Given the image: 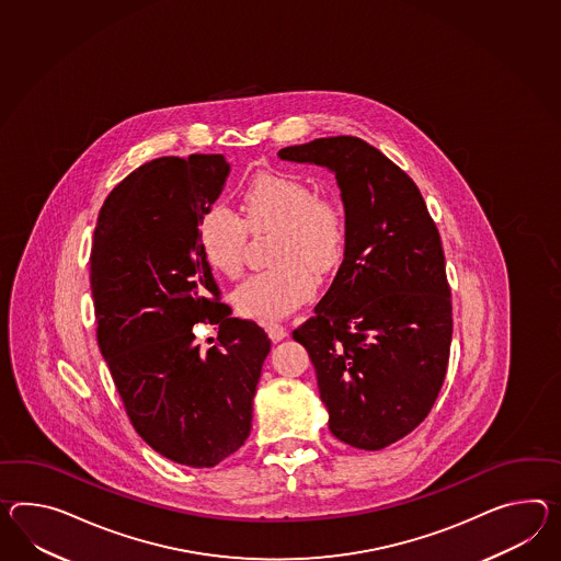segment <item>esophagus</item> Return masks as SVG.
I'll return each mask as SVG.
<instances>
[{"label":"esophagus","instance_id":"34e87169","mask_svg":"<svg viewBox=\"0 0 561 561\" xmlns=\"http://www.w3.org/2000/svg\"><path fill=\"white\" fill-rule=\"evenodd\" d=\"M265 330L270 334V339L274 342L284 341L287 336V329L279 322H265Z\"/></svg>","mask_w":561,"mask_h":561}]
</instances>
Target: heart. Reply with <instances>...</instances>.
I'll return each instance as SVG.
<instances>
[{
    "label": "heart",
    "instance_id": "obj_1",
    "mask_svg": "<svg viewBox=\"0 0 561 561\" xmlns=\"http://www.w3.org/2000/svg\"><path fill=\"white\" fill-rule=\"evenodd\" d=\"M241 213L208 206L196 220V245L219 274H241L249 234L274 232L272 270L249 275L232 289V306L249 318L274 320L314 298L318 275L334 272L346 253L341 201L286 174H260L241 194Z\"/></svg>",
    "mask_w": 561,
    "mask_h": 561
}]
</instances>
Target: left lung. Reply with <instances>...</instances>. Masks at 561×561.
<instances>
[{
    "label": "left lung",
    "instance_id": "8db88e82",
    "mask_svg": "<svg viewBox=\"0 0 561 561\" xmlns=\"http://www.w3.org/2000/svg\"><path fill=\"white\" fill-rule=\"evenodd\" d=\"M277 156L327 165L341 186L346 253L294 339L312 358L330 432L381 450L424 422L448 369L451 294L436 222L415 182L358 137Z\"/></svg>",
    "mask_w": 561,
    "mask_h": 561
}]
</instances>
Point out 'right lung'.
Wrapping results in <instances>:
<instances>
[{"label": "right lung", "mask_w": 561, "mask_h": 561, "mask_svg": "<svg viewBox=\"0 0 561 561\" xmlns=\"http://www.w3.org/2000/svg\"><path fill=\"white\" fill-rule=\"evenodd\" d=\"M229 176L222 153L158 158L122 180L96 219L91 291L96 342L141 439L172 462L213 468L245 444L272 348L253 320L231 318L196 245V220ZM215 323L218 344H193Z\"/></svg>", "instance_id": "right-lung-1"}]
</instances>
